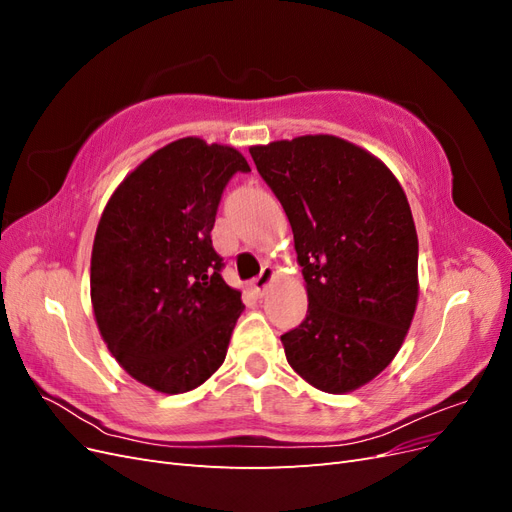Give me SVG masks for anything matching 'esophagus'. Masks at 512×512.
<instances>
[{"instance_id": "34e87169", "label": "esophagus", "mask_w": 512, "mask_h": 512, "mask_svg": "<svg viewBox=\"0 0 512 512\" xmlns=\"http://www.w3.org/2000/svg\"><path fill=\"white\" fill-rule=\"evenodd\" d=\"M273 275H275L273 267H265V269H262V273L256 277V280H252L250 288L258 294V297H262V294L267 292V288H269V284L273 280Z\"/></svg>"}]
</instances>
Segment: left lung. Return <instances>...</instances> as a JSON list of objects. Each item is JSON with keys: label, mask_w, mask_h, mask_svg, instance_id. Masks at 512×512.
<instances>
[{"label": "left lung", "mask_w": 512, "mask_h": 512, "mask_svg": "<svg viewBox=\"0 0 512 512\" xmlns=\"http://www.w3.org/2000/svg\"><path fill=\"white\" fill-rule=\"evenodd\" d=\"M303 267L307 316L282 335L290 367L344 395L389 367L418 301V237L404 188L374 153L331 134L250 147Z\"/></svg>", "instance_id": "obj_1"}]
</instances>
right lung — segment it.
<instances>
[{
	"instance_id": "obj_1",
	"label": "right lung",
	"mask_w": 512,
	"mask_h": 512,
	"mask_svg": "<svg viewBox=\"0 0 512 512\" xmlns=\"http://www.w3.org/2000/svg\"><path fill=\"white\" fill-rule=\"evenodd\" d=\"M237 170L250 164L235 147L179 138L117 185L98 222L89 280L96 324L115 361L158 393L209 380L243 312L211 245Z\"/></svg>"
}]
</instances>
